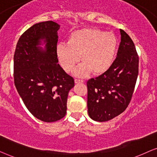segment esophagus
Instances as JSON below:
<instances>
[{"label": "esophagus", "mask_w": 157, "mask_h": 157, "mask_svg": "<svg viewBox=\"0 0 157 157\" xmlns=\"http://www.w3.org/2000/svg\"><path fill=\"white\" fill-rule=\"evenodd\" d=\"M75 83H83V80H80V79H75Z\"/></svg>", "instance_id": "1"}]
</instances>
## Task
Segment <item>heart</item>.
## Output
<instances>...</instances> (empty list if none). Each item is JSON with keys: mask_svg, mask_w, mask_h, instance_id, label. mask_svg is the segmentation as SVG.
Segmentation results:
<instances>
[{"mask_svg": "<svg viewBox=\"0 0 157 157\" xmlns=\"http://www.w3.org/2000/svg\"><path fill=\"white\" fill-rule=\"evenodd\" d=\"M118 39L111 32L92 28H86L72 32L67 44L60 43L56 54L61 67L66 72H71L81 60L83 62L74 74L85 77L92 72L101 75L110 69L115 61Z\"/></svg>", "mask_w": 157, "mask_h": 157, "instance_id": "1", "label": "heart"}]
</instances>
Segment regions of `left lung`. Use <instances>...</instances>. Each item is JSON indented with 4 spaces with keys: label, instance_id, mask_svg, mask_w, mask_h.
Returning a JSON list of instances; mask_svg holds the SVG:
<instances>
[{
    "label": "left lung",
    "instance_id": "left-lung-1",
    "mask_svg": "<svg viewBox=\"0 0 157 157\" xmlns=\"http://www.w3.org/2000/svg\"><path fill=\"white\" fill-rule=\"evenodd\" d=\"M117 57L108 71L87 81L88 113L96 121L121 114L132 99L139 73V56L129 36L120 30Z\"/></svg>",
    "mask_w": 157,
    "mask_h": 157
}]
</instances>
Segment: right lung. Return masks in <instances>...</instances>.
I'll return each mask as SVG.
<instances>
[{"instance_id": "1", "label": "right lung", "mask_w": 157, "mask_h": 157, "mask_svg": "<svg viewBox=\"0 0 157 157\" xmlns=\"http://www.w3.org/2000/svg\"><path fill=\"white\" fill-rule=\"evenodd\" d=\"M59 29L52 21L32 25L19 38L13 58L17 91L30 112L45 122L65 117L68 92L74 86L73 77L58 63Z\"/></svg>"}]
</instances>
